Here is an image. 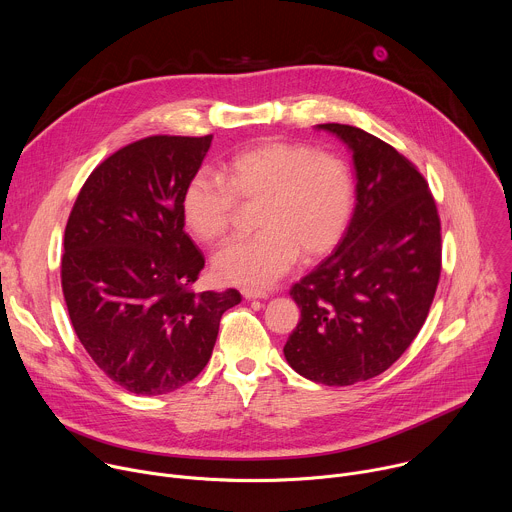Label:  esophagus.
Segmentation results:
<instances>
[{
	"mask_svg": "<svg viewBox=\"0 0 512 512\" xmlns=\"http://www.w3.org/2000/svg\"><path fill=\"white\" fill-rule=\"evenodd\" d=\"M243 298L245 300H267L269 294L267 291H257V289H243Z\"/></svg>",
	"mask_w": 512,
	"mask_h": 512,
	"instance_id": "1",
	"label": "esophagus"
}]
</instances>
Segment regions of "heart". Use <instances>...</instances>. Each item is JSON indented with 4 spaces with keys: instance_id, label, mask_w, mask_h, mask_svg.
<instances>
[{
    "instance_id": "obj_1",
    "label": "heart",
    "mask_w": 512,
    "mask_h": 512,
    "mask_svg": "<svg viewBox=\"0 0 512 512\" xmlns=\"http://www.w3.org/2000/svg\"><path fill=\"white\" fill-rule=\"evenodd\" d=\"M241 204H257L253 237L216 251V277L245 289H265L285 275L300 253L326 257L342 241L354 182L344 160L298 141L269 139L233 156L221 178L198 172L182 192L186 229L204 243L225 237Z\"/></svg>"
}]
</instances>
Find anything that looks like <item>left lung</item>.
Instances as JSON below:
<instances>
[{
	"label": "left lung",
	"mask_w": 512,
	"mask_h": 512,
	"mask_svg": "<svg viewBox=\"0 0 512 512\" xmlns=\"http://www.w3.org/2000/svg\"><path fill=\"white\" fill-rule=\"evenodd\" d=\"M352 150L356 206L330 257L289 289L302 318L283 354L346 387L385 373L421 330L442 273V225L419 170L383 139L322 123Z\"/></svg>",
	"instance_id": "8db88e82"
}]
</instances>
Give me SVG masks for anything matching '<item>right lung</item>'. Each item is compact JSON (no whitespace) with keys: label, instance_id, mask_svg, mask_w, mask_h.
Listing matches in <instances>:
<instances>
[{"label":"right lung","instance_id":"add662e5","mask_svg":"<svg viewBox=\"0 0 512 512\" xmlns=\"http://www.w3.org/2000/svg\"><path fill=\"white\" fill-rule=\"evenodd\" d=\"M212 135H152L101 162L83 184L64 229L62 294L97 367L135 395L190 383L212 354L237 289L192 283L204 257L184 231L182 192Z\"/></svg>","mask_w":512,"mask_h":512}]
</instances>
